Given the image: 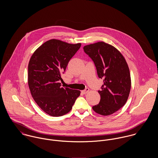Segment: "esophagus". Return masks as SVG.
<instances>
[{
	"mask_svg": "<svg viewBox=\"0 0 158 158\" xmlns=\"http://www.w3.org/2000/svg\"><path fill=\"white\" fill-rule=\"evenodd\" d=\"M89 91V89L87 88H86V89L82 90V91H81V92H82L83 94H87Z\"/></svg>",
	"mask_w": 158,
	"mask_h": 158,
	"instance_id": "1",
	"label": "esophagus"
}]
</instances>
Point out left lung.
<instances>
[{"label": "left lung", "instance_id": "1", "mask_svg": "<svg viewBox=\"0 0 158 158\" xmlns=\"http://www.w3.org/2000/svg\"><path fill=\"white\" fill-rule=\"evenodd\" d=\"M83 49L104 83L98 91L100 101L92 110L102 115H111L124 106L129 97L131 81L128 64L115 47L103 41L85 45Z\"/></svg>", "mask_w": 158, "mask_h": 158}]
</instances>
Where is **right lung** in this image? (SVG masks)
Segmentation results:
<instances>
[{
    "instance_id": "add662e5",
    "label": "right lung",
    "mask_w": 158,
    "mask_h": 158,
    "mask_svg": "<svg viewBox=\"0 0 158 158\" xmlns=\"http://www.w3.org/2000/svg\"><path fill=\"white\" fill-rule=\"evenodd\" d=\"M52 39L39 47L28 66V84L32 97L47 114L60 117L72 108L80 91L62 88L61 74L81 47Z\"/></svg>"
}]
</instances>
